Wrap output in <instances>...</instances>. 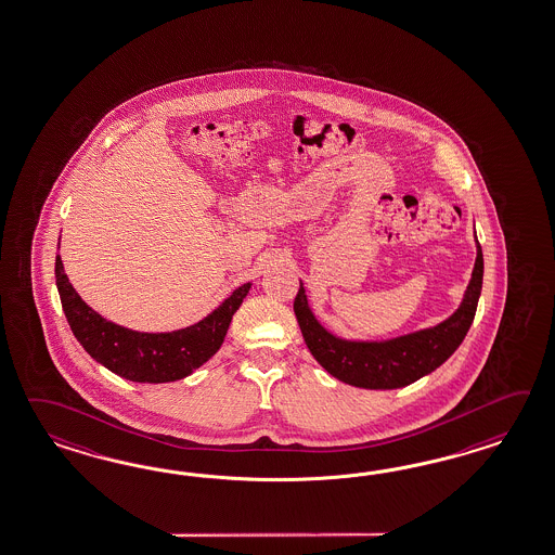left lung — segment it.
Returning <instances> with one entry per match:
<instances>
[{
	"label": "left lung",
	"mask_w": 555,
	"mask_h": 555,
	"mask_svg": "<svg viewBox=\"0 0 555 555\" xmlns=\"http://www.w3.org/2000/svg\"><path fill=\"white\" fill-rule=\"evenodd\" d=\"M481 284L483 253L477 243L472 281L460 309L443 323L431 328L378 343H359L335 337L314 319L302 283L295 298V314L312 357L333 377L361 389H399L429 375L457 351L461 340L474 323Z\"/></svg>",
	"instance_id": "1"
}]
</instances>
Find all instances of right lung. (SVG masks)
I'll return each mask as SVG.
<instances>
[{"mask_svg":"<svg viewBox=\"0 0 555 555\" xmlns=\"http://www.w3.org/2000/svg\"><path fill=\"white\" fill-rule=\"evenodd\" d=\"M55 284L69 328L86 352L112 373L135 383H170L204 365L220 349L232 314L250 291V283L238 286L196 325L172 333H138L90 309L69 283L60 255L55 257Z\"/></svg>","mask_w":555,"mask_h":555,"instance_id":"1","label":"right lung"}]
</instances>
